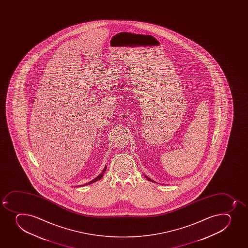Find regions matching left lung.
Segmentation results:
<instances>
[{"mask_svg": "<svg viewBox=\"0 0 248 248\" xmlns=\"http://www.w3.org/2000/svg\"><path fill=\"white\" fill-rule=\"evenodd\" d=\"M144 175H145V178H146V179H147L149 181L153 182V183H156V184H157V182H155V180H153V179H150V178H149L148 176H146L145 174H144Z\"/></svg>", "mask_w": 248, "mask_h": 248, "instance_id": "left-lung-1", "label": "left lung"}]
</instances>
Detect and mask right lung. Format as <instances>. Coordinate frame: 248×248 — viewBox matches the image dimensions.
I'll return each instance as SVG.
<instances>
[{
  "label": "right lung",
  "instance_id": "add662e5",
  "mask_svg": "<svg viewBox=\"0 0 248 248\" xmlns=\"http://www.w3.org/2000/svg\"><path fill=\"white\" fill-rule=\"evenodd\" d=\"M106 170H107V166H106V167L103 168V171L101 172L100 174H98V176L96 177V178H94L93 180H91V181L89 182V183H87V184H82V185H81L80 186H86V185H90V184H93V183H95L96 181H98V180H99V179H102L103 176V174H104V172L106 171Z\"/></svg>",
  "mask_w": 248,
  "mask_h": 248
}]
</instances>
